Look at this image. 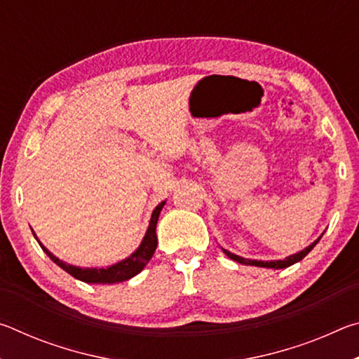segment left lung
<instances>
[{
	"label": "left lung",
	"mask_w": 359,
	"mask_h": 359,
	"mask_svg": "<svg viewBox=\"0 0 359 359\" xmlns=\"http://www.w3.org/2000/svg\"><path fill=\"white\" fill-rule=\"evenodd\" d=\"M321 236H323V234H321ZM321 236H320V238H318L317 241L312 242L311 245L304 248V250H301L299 253L290 255V257H287L285 259H277V261H258V259H247V258L238 257V255L231 253V252H228V250H224V248H222V250L224 252V255H226V257H229L231 259H234V261H238V263H241V264H245V266H259V267H271V269H283V267H288V266H291V264H294V263H297V261H301L304 257H306V255H307L309 252H311L315 245L318 244V241L321 239Z\"/></svg>",
	"instance_id": "obj_1"
}]
</instances>
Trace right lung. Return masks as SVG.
I'll list each match as a JSON object with an SVG mask.
<instances>
[{
  "label": "right lung",
  "mask_w": 359,
  "mask_h": 359,
  "mask_svg": "<svg viewBox=\"0 0 359 359\" xmlns=\"http://www.w3.org/2000/svg\"><path fill=\"white\" fill-rule=\"evenodd\" d=\"M166 204V201L160 203L155 208L154 214H151L150 218V223H149V228H147V233H145L144 239L141 242V245L137 247V250L135 253H131L128 258L121 259L120 263L117 264H112L109 267H77V266H72L68 263H63L62 259H58L55 255L50 253L47 250V248L41 244L38 241V238H34L36 241L39 242V245L42 250L47 253V257L50 258L53 263L58 264L62 267L63 271L68 272L77 280H82L85 283H118V282H125L128 280V278L135 277L136 274L141 272L145 264L149 263L150 258L154 257V253L156 250V245H158V239H156V222H158V217H160V212L163 209V205Z\"/></svg>",
  "instance_id": "add662e5"
}]
</instances>
